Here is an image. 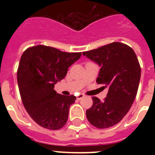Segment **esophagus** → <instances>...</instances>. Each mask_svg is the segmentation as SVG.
Returning a JSON list of instances; mask_svg holds the SVG:
<instances>
[{"instance_id": "34e87169", "label": "esophagus", "mask_w": 155, "mask_h": 155, "mask_svg": "<svg viewBox=\"0 0 155 155\" xmlns=\"http://www.w3.org/2000/svg\"><path fill=\"white\" fill-rule=\"evenodd\" d=\"M84 94H79L76 98H77V100H79V101H80V100H81L82 98H84Z\"/></svg>"}]
</instances>
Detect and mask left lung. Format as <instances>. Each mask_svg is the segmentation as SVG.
<instances>
[{
    "label": "left lung",
    "mask_w": 155,
    "mask_h": 155,
    "mask_svg": "<svg viewBox=\"0 0 155 155\" xmlns=\"http://www.w3.org/2000/svg\"><path fill=\"white\" fill-rule=\"evenodd\" d=\"M83 54L99 64L97 84L108 87L103 101L92 97V106L86 111L87 119L98 129L112 127L126 115L137 95L141 77L137 55L131 47L119 42L83 52Z\"/></svg>",
    "instance_id": "1"
}]
</instances>
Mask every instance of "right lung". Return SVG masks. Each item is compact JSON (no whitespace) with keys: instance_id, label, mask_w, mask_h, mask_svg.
<instances>
[{"instance_id":"right-lung-1","label":"right lung","mask_w":155,"mask_h":155,"mask_svg":"<svg viewBox=\"0 0 155 155\" xmlns=\"http://www.w3.org/2000/svg\"><path fill=\"white\" fill-rule=\"evenodd\" d=\"M81 54L43 45L29 47L22 54L18 68L21 98L25 110L40 126L57 130L66 125L76 97L58 94L54 87Z\"/></svg>"}]
</instances>
